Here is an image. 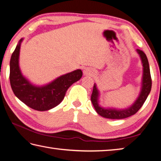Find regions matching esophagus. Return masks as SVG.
Returning a JSON list of instances; mask_svg holds the SVG:
<instances>
[{"instance_id":"34e87169","label":"esophagus","mask_w":161,"mask_h":161,"mask_svg":"<svg viewBox=\"0 0 161 161\" xmlns=\"http://www.w3.org/2000/svg\"><path fill=\"white\" fill-rule=\"evenodd\" d=\"M93 74V72L92 70H91L89 68H87L86 70H84V75H91Z\"/></svg>"}]
</instances>
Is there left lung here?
<instances>
[{"mask_svg":"<svg viewBox=\"0 0 161 161\" xmlns=\"http://www.w3.org/2000/svg\"><path fill=\"white\" fill-rule=\"evenodd\" d=\"M137 52L140 54V56L143 65V78H142V87L139 97L136 101L128 109L123 110H116L115 109H104L98 105L97 98H98L99 93L97 91L96 84H94L93 92L91 94V100L93 105L95 108L97 114L103 117L111 119H121L129 117L138 112L143 104L145 102L148 96L152 89V77H151L149 61L145 53L140 49H137Z\"/></svg>","mask_w":161,"mask_h":161,"instance_id":"1","label":"left lung"}]
</instances>
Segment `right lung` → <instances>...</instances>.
Wrapping results in <instances>:
<instances>
[{
  "label": "right lung",
  "instance_id": "add662e5",
  "mask_svg": "<svg viewBox=\"0 0 161 161\" xmlns=\"http://www.w3.org/2000/svg\"><path fill=\"white\" fill-rule=\"evenodd\" d=\"M22 40L23 39H21L16 47L9 62V81L12 89L14 95L31 108L37 111L52 109L64 98L68 88L80 80L82 71L77 70L62 75L46 86H33L22 75L19 66Z\"/></svg>",
  "mask_w": 161,
  "mask_h": 161
}]
</instances>
